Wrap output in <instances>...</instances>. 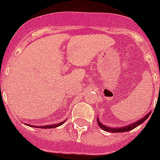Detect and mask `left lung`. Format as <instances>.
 <instances>
[{"label":"left lung","mask_w":160,"mask_h":160,"mask_svg":"<svg viewBox=\"0 0 160 160\" xmlns=\"http://www.w3.org/2000/svg\"><path fill=\"white\" fill-rule=\"evenodd\" d=\"M149 114L150 113H149L148 114H146L144 118H142L141 119H139L138 120L137 122H134L132 124H129V126H125V127H119V128H110V127H108L106 125H103L101 123H100V120L99 119H97V123H98V125L102 129L105 130V131H108V132H112V133H121V132H127V131H129V130H131V129H134V128H136L137 126H139L142 123H144L147 119H148V117L149 116Z\"/></svg>","instance_id":"1"}]
</instances>
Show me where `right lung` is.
Returning a JSON list of instances; mask_svg holds the SVG:
<instances>
[{
	"label": "right lung",
	"mask_w": 160,
	"mask_h": 160,
	"mask_svg": "<svg viewBox=\"0 0 160 160\" xmlns=\"http://www.w3.org/2000/svg\"><path fill=\"white\" fill-rule=\"evenodd\" d=\"M65 123V121H62L60 122V123H59V124H52V125H46V126H41L42 129H51V128H55V127H58V126H60L61 124H64ZM30 126H31V125H30ZM36 127V128H37V126H34Z\"/></svg>",
	"instance_id": "right-lung-1"
}]
</instances>
